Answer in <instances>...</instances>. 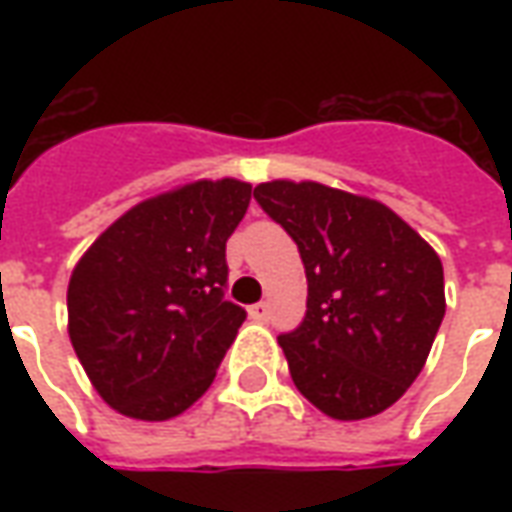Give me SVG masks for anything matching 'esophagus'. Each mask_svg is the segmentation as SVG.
I'll return each instance as SVG.
<instances>
[{"instance_id":"esophagus-1","label":"esophagus","mask_w":512,"mask_h":512,"mask_svg":"<svg viewBox=\"0 0 512 512\" xmlns=\"http://www.w3.org/2000/svg\"><path fill=\"white\" fill-rule=\"evenodd\" d=\"M268 315H271L268 301H257V304L249 307V318H252V321H268Z\"/></svg>"}]
</instances>
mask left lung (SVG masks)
<instances>
[{
	"mask_svg": "<svg viewBox=\"0 0 512 512\" xmlns=\"http://www.w3.org/2000/svg\"><path fill=\"white\" fill-rule=\"evenodd\" d=\"M255 200L296 241L307 274V315L279 334L293 384L326 417H376L436 340L447 310L439 255L384 202L315 180H268Z\"/></svg>",
	"mask_w": 512,
	"mask_h": 512,
	"instance_id": "obj_1",
	"label": "left lung"
}]
</instances>
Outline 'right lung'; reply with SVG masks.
I'll return each mask as SVG.
<instances>
[{"instance_id":"add662e5","label":"right lung","mask_w":512,"mask_h":512,"mask_svg":"<svg viewBox=\"0 0 512 512\" xmlns=\"http://www.w3.org/2000/svg\"><path fill=\"white\" fill-rule=\"evenodd\" d=\"M249 200L244 180H194L134 205L76 263L68 334L115 411L164 422L213 384L246 318L224 299V246Z\"/></svg>"}]
</instances>
